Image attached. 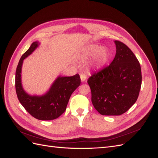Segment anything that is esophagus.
<instances>
[{"instance_id":"obj_1","label":"esophagus","mask_w":158,"mask_h":158,"mask_svg":"<svg viewBox=\"0 0 158 158\" xmlns=\"http://www.w3.org/2000/svg\"><path fill=\"white\" fill-rule=\"evenodd\" d=\"M80 79H81V81L82 82H84L85 80H86V76L85 74H80Z\"/></svg>"}]
</instances>
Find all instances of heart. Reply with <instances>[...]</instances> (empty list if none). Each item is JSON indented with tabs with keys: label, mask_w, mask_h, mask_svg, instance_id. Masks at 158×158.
Here are the masks:
<instances>
[{
	"label": "heart",
	"mask_w": 158,
	"mask_h": 158,
	"mask_svg": "<svg viewBox=\"0 0 158 158\" xmlns=\"http://www.w3.org/2000/svg\"><path fill=\"white\" fill-rule=\"evenodd\" d=\"M82 56L87 60L94 57V66L98 68L104 66L108 62L110 58V53L106 47H101L97 44H91L83 49Z\"/></svg>",
	"instance_id": "heart-1"
}]
</instances>
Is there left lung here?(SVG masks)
<instances>
[{
	"instance_id": "left-lung-1",
	"label": "left lung",
	"mask_w": 158,
	"mask_h": 158,
	"mask_svg": "<svg viewBox=\"0 0 158 158\" xmlns=\"http://www.w3.org/2000/svg\"><path fill=\"white\" fill-rule=\"evenodd\" d=\"M114 42L116 54L113 61L88 80L92 105L102 115L125 113L136 102L141 86L139 61L125 44Z\"/></svg>"
}]
</instances>
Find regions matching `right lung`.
I'll use <instances>...</instances> for the list:
<instances>
[{
    "mask_svg": "<svg viewBox=\"0 0 158 158\" xmlns=\"http://www.w3.org/2000/svg\"><path fill=\"white\" fill-rule=\"evenodd\" d=\"M39 41H34L19 61L15 74V88L19 102L33 117L42 121L53 120L64 113L72 94L80 84L79 74L73 76H58L42 95L28 94L22 85L21 71L23 60L39 47Z\"/></svg>",
    "mask_w": 158,
    "mask_h": 158,
    "instance_id": "right-lung-1",
    "label": "right lung"
}]
</instances>
